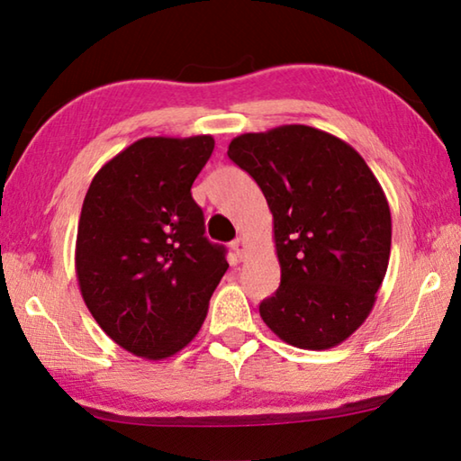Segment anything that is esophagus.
I'll return each mask as SVG.
<instances>
[{
    "mask_svg": "<svg viewBox=\"0 0 461 461\" xmlns=\"http://www.w3.org/2000/svg\"><path fill=\"white\" fill-rule=\"evenodd\" d=\"M231 249H233V256H236L238 260H244L246 258V252H248V246H246V240L244 238H236L231 241Z\"/></svg>",
    "mask_w": 461,
    "mask_h": 461,
    "instance_id": "34e87169",
    "label": "esophagus"
}]
</instances>
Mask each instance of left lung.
<instances>
[{
  "label": "left lung",
  "instance_id": "left-lung-1",
  "mask_svg": "<svg viewBox=\"0 0 461 461\" xmlns=\"http://www.w3.org/2000/svg\"><path fill=\"white\" fill-rule=\"evenodd\" d=\"M228 156L254 178L275 221L280 286L260 317L280 339L330 349L370 315L393 221L386 194L352 146L311 126L233 138Z\"/></svg>",
  "mask_w": 461,
  "mask_h": 461
}]
</instances>
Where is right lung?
<instances>
[{
  "label": "right lung",
  "instance_id": "obj_1",
  "mask_svg": "<svg viewBox=\"0 0 461 461\" xmlns=\"http://www.w3.org/2000/svg\"><path fill=\"white\" fill-rule=\"evenodd\" d=\"M212 136L142 138L93 176L77 230L83 301L130 354L165 360L199 333L228 270L191 186L213 152Z\"/></svg>",
  "mask_w": 461,
  "mask_h": 461
}]
</instances>
